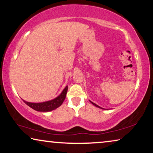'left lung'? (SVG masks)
Wrapping results in <instances>:
<instances>
[{
  "label": "left lung",
  "instance_id": "1",
  "mask_svg": "<svg viewBox=\"0 0 153 153\" xmlns=\"http://www.w3.org/2000/svg\"><path fill=\"white\" fill-rule=\"evenodd\" d=\"M90 102H91L92 104H93V105H95V106H97V107H98V108H101V107H99V105H97V104H95L94 103H93V102H92V101H90Z\"/></svg>",
  "mask_w": 153,
  "mask_h": 153
}]
</instances>
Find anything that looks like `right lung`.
Returning <instances> with one entry per match:
<instances>
[{"label":"right lung","mask_w":153,"mask_h":153,"mask_svg":"<svg viewBox=\"0 0 153 153\" xmlns=\"http://www.w3.org/2000/svg\"><path fill=\"white\" fill-rule=\"evenodd\" d=\"M68 92V86H66L65 89L63 90L61 94L59 95L58 97L56 99H53L49 101H46V102L43 103H30L27 102V101H23L28 106L32 108L36 111L40 112H49L52 111L53 110H55L56 108H59L65 100L66 94Z\"/></svg>","instance_id":"obj_1"}]
</instances>
